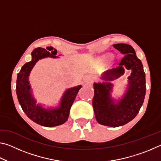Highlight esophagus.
<instances>
[{
    "mask_svg": "<svg viewBox=\"0 0 161 161\" xmlns=\"http://www.w3.org/2000/svg\"><path fill=\"white\" fill-rule=\"evenodd\" d=\"M92 81H93V78H92V77L87 79V80H85V81H86V82H87V83H92Z\"/></svg>",
    "mask_w": 161,
    "mask_h": 161,
    "instance_id": "34e87169",
    "label": "esophagus"
}]
</instances>
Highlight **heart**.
Here are the masks:
<instances>
[{
	"label": "heart",
	"instance_id": "1",
	"mask_svg": "<svg viewBox=\"0 0 161 161\" xmlns=\"http://www.w3.org/2000/svg\"><path fill=\"white\" fill-rule=\"evenodd\" d=\"M104 58L106 59H110L111 58V54H107L104 55Z\"/></svg>",
	"mask_w": 161,
	"mask_h": 161
}]
</instances>
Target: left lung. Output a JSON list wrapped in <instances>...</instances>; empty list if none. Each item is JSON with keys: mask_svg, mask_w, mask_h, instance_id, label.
Wrapping results in <instances>:
<instances>
[{"mask_svg": "<svg viewBox=\"0 0 161 161\" xmlns=\"http://www.w3.org/2000/svg\"><path fill=\"white\" fill-rule=\"evenodd\" d=\"M124 57L119 67L106 71L101 79L106 81L94 83V96L92 101L95 117L98 123L104 126L118 127L135 118L143 105L146 95V75L142 62L136 56L132 46L124 43L114 44ZM132 71L123 95L115 99L111 94V80L124 74L125 69Z\"/></svg>", "mask_w": 161, "mask_h": 161, "instance_id": "8db88e82", "label": "left lung"}]
</instances>
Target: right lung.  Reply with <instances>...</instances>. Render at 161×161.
Wrapping results in <instances>:
<instances>
[{
  "instance_id": "1",
  "label": "right lung",
  "mask_w": 161,
  "mask_h": 161,
  "mask_svg": "<svg viewBox=\"0 0 161 161\" xmlns=\"http://www.w3.org/2000/svg\"><path fill=\"white\" fill-rule=\"evenodd\" d=\"M57 53L58 51L53 47L35 49L31 53L32 60L22 67L17 76L16 94L22 109L32 121L46 127L59 126L67 121L70 108L79 90L82 87L81 85H78L67 89L62 94L59 104L55 107H45V105L37 103L29 81L30 74L40 59L47 58H59L56 56Z\"/></svg>"
}]
</instances>
